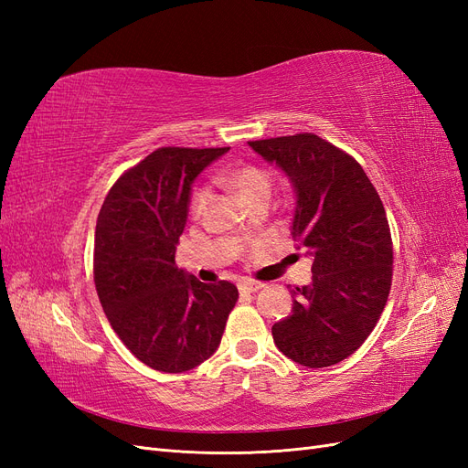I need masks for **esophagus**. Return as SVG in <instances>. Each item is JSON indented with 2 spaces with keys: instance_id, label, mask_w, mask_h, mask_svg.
I'll return each instance as SVG.
<instances>
[{
  "instance_id": "34e87169",
  "label": "esophagus",
  "mask_w": 468,
  "mask_h": 468,
  "mask_svg": "<svg viewBox=\"0 0 468 468\" xmlns=\"http://www.w3.org/2000/svg\"><path fill=\"white\" fill-rule=\"evenodd\" d=\"M261 287H263V282H258V281H244L238 285L239 292H258Z\"/></svg>"
}]
</instances>
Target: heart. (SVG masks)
I'll list each match as a JSON object with an SVG mask.
<instances>
[{
    "mask_svg": "<svg viewBox=\"0 0 468 468\" xmlns=\"http://www.w3.org/2000/svg\"><path fill=\"white\" fill-rule=\"evenodd\" d=\"M229 181L234 187V191L238 193L239 199H242L246 205L258 201V199L267 201L269 195H271V187H273L271 176H269L263 167L253 165V164H242V165H236L234 169H230ZM207 201H208V187H205V186L197 187L191 195V201H189V208L193 215H201V210Z\"/></svg>",
    "mask_w": 468,
    "mask_h": 468,
    "instance_id": "obj_1",
    "label": "heart"
}]
</instances>
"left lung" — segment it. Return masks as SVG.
Here are the masks:
<instances>
[{
  "instance_id": "1",
  "label": "left lung",
  "mask_w": 468,
  "mask_h": 468,
  "mask_svg": "<svg viewBox=\"0 0 468 468\" xmlns=\"http://www.w3.org/2000/svg\"><path fill=\"white\" fill-rule=\"evenodd\" d=\"M296 191L292 238L313 260V282L294 287L292 313L273 342L294 363L322 369L356 353L377 325L392 285L385 207L356 158L313 133L248 143Z\"/></svg>"
}]
</instances>
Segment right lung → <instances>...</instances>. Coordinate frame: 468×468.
<instances>
[{
  "mask_svg": "<svg viewBox=\"0 0 468 468\" xmlns=\"http://www.w3.org/2000/svg\"><path fill=\"white\" fill-rule=\"evenodd\" d=\"M229 148L165 146L115 181L99 210L93 281L133 356L162 373L195 369L217 351L238 301L229 281L207 285L176 265L191 183Z\"/></svg>",
  "mask_w": 468,
  "mask_h": 468,
  "instance_id": "add662e5",
  "label": "right lung"
}]
</instances>
